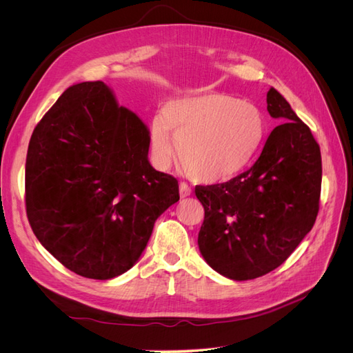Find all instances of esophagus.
I'll return each instance as SVG.
<instances>
[{
  "label": "esophagus",
  "instance_id": "1",
  "mask_svg": "<svg viewBox=\"0 0 353 353\" xmlns=\"http://www.w3.org/2000/svg\"><path fill=\"white\" fill-rule=\"evenodd\" d=\"M191 191H193V190H191V187L187 183H181L179 184V196L183 197V199L188 197L191 194Z\"/></svg>",
  "mask_w": 353,
  "mask_h": 353
}]
</instances>
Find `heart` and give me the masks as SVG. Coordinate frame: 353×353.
<instances>
[{
	"mask_svg": "<svg viewBox=\"0 0 353 353\" xmlns=\"http://www.w3.org/2000/svg\"><path fill=\"white\" fill-rule=\"evenodd\" d=\"M265 137L261 110L228 94L205 92L165 105L150 128L154 162L169 169L178 159L205 183H227L248 168Z\"/></svg>",
	"mask_w": 353,
	"mask_h": 353,
	"instance_id": "obj_1",
	"label": "heart"
}]
</instances>
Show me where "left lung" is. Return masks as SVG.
<instances>
[{
    "mask_svg": "<svg viewBox=\"0 0 353 353\" xmlns=\"http://www.w3.org/2000/svg\"><path fill=\"white\" fill-rule=\"evenodd\" d=\"M274 128L254 165L225 184L196 187L205 208L199 231L203 259L234 281L274 271L312 230L321 193V152L311 130L275 88Z\"/></svg>",
    "mask_w": 353,
    "mask_h": 353,
    "instance_id": "obj_1",
    "label": "left lung"
}]
</instances>
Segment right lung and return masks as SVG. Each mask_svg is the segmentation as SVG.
<instances>
[{"label": "right lung", "mask_w": 353, "mask_h": 353, "mask_svg": "<svg viewBox=\"0 0 353 353\" xmlns=\"http://www.w3.org/2000/svg\"><path fill=\"white\" fill-rule=\"evenodd\" d=\"M150 131L101 81L68 88L30 137L26 213L32 231L74 274L119 276L140 259L178 181L148 162Z\"/></svg>", "instance_id": "obj_1"}]
</instances>
